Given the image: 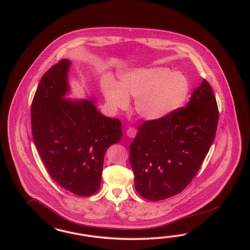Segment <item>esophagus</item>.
Here are the masks:
<instances>
[{
	"label": "esophagus",
	"mask_w": 250,
	"mask_h": 250,
	"mask_svg": "<svg viewBox=\"0 0 250 250\" xmlns=\"http://www.w3.org/2000/svg\"><path fill=\"white\" fill-rule=\"evenodd\" d=\"M126 133H127V135H128L129 138L135 137V135H136V133H137V130H136L135 128H133V127H129V128L127 129Z\"/></svg>",
	"instance_id": "34e87169"
}]
</instances>
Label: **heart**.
<instances>
[{"label":"heart","instance_id":"1","mask_svg":"<svg viewBox=\"0 0 250 250\" xmlns=\"http://www.w3.org/2000/svg\"><path fill=\"white\" fill-rule=\"evenodd\" d=\"M188 90V82L183 74L171 73L167 68H151L122 74L119 84L107 82L104 95L114 108H124L129 104V97H136L135 106L140 116L159 120L184 102Z\"/></svg>","mask_w":250,"mask_h":250}]
</instances>
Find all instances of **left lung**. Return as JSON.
<instances>
[{
  "label": "left lung",
  "instance_id": "8db88e82",
  "mask_svg": "<svg viewBox=\"0 0 250 250\" xmlns=\"http://www.w3.org/2000/svg\"><path fill=\"white\" fill-rule=\"evenodd\" d=\"M218 121L216 98L205 79L186 106L159 120L145 121L129 146L138 193L149 201L180 193L201 168Z\"/></svg>",
  "mask_w": 250,
  "mask_h": 250
}]
</instances>
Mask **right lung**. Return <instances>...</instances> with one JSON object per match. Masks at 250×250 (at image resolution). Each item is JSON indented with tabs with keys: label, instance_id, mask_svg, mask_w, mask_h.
I'll return each mask as SVG.
<instances>
[{
	"label": "right lung",
	"instance_id": "obj_1",
	"mask_svg": "<svg viewBox=\"0 0 250 250\" xmlns=\"http://www.w3.org/2000/svg\"><path fill=\"white\" fill-rule=\"evenodd\" d=\"M70 64L61 60L41 78L31 105L33 140L53 180L85 197L100 187L104 156L120 142L121 123L102 115L92 101L63 98Z\"/></svg>",
	"mask_w": 250,
	"mask_h": 250
}]
</instances>
